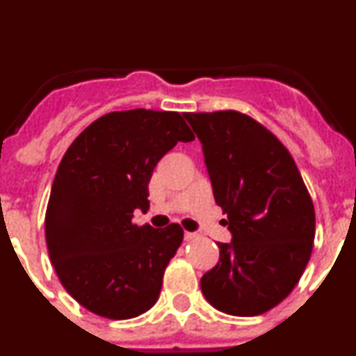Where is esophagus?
Returning <instances> with one entry per match:
<instances>
[{
    "instance_id": "1",
    "label": "esophagus",
    "mask_w": 356,
    "mask_h": 356,
    "mask_svg": "<svg viewBox=\"0 0 356 356\" xmlns=\"http://www.w3.org/2000/svg\"><path fill=\"white\" fill-rule=\"evenodd\" d=\"M197 237H200V235H197L196 232H185V241H196Z\"/></svg>"
}]
</instances>
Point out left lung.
Wrapping results in <instances>:
<instances>
[{
  "mask_svg": "<svg viewBox=\"0 0 356 356\" xmlns=\"http://www.w3.org/2000/svg\"><path fill=\"white\" fill-rule=\"evenodd\" d=\"M203 147L232 242L201 278L210 305L229 316L271 310L300 282L312 254L316 213L287 147L250 115L184 114Z\"/></svg>",
  "mask_w": 356,
  "mask_h": 356,
  "instance_id": "1",
  "label": "left lung"
}]
</instances>
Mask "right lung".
<instances>
[{
	"mask_svg": "<svg viewBox=\"0 0 356 356\" xmlns=\"http://www.w3.org/2000/svg\"><path fill=\"white\" fill-rule=\"evenodd\" d=\"M191 140L178 112L135 108L96 119L65 151L46 210V244L60 284L81 307L119 321L156 303L184 229L131 219L135 209H149L156 162Z\"/></svg>",
	"mask_w": 356,
	"mask_h": 356,
	"instance_id": "right-lung-1",
	"label": "right lung"
}]
</instances>
